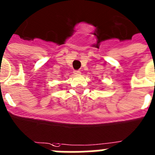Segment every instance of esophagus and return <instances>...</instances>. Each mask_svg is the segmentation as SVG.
<instances>
[{"instance_id": "34e87169", "label": "esophagus", "mask_w": 155, "mask_h": 155, "mask_svg": "<svg viewBox=\"0 0 155 155\" xmlns=\"http://www.w3.org/2000/svg\"><path fill=\"white\" fill-rule=\"evenodd\" d=\"M74 73V74H76V75H80L81 74L80 70H75Z\"/></svg>"}]
</instances>
